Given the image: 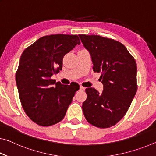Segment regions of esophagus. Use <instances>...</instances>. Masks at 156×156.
Listing matches in <instances>:
<instances>
[{
    "label": "esophagus",
    "instance_id": "esophagus-1",
    "mask_svg": "<svg viewBox=\"0 0 156 156\" xmlns=\"http://www.w3.org/2000/svg\"><path fill=\"white\" fill-rule=\"evenodd\" d=\"M80 89L81 91H84V89H85V87H84L83 86H80Z\"/></svg>",
    "mask_w": 156,
    "mask_h": 156
}]
</instances>
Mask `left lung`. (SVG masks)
I'll return each instance as SVG.
<instances>
[{"instance_id": "obj_1", "label": "left lung", "mask_w": 156, "mask_h": 156, "mask_svg": "<svg viewBox=\"0 0 156 156\" xmlns=\"http://www.w3.org/2000/svg\"><path fill=\"white\" fill-rule=\"evenodd\" d=\"M90 53L94 72L101 73L104 89L99 94L86 89L87 98L83 104L86 120L98 128H109L125 116L136 94V60L120 42L98 35H79Z\"/></svg>"}]
</instances>
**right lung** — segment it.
<instances>
[{"label":"right lung","instance_id":"obj_1","mask_svg":"<svg viewBox=\"0 0 156 156\" xmlns=\"http://www.w3.org/2000/svg\"><path fill=\"white\" fill-rule=\"evenodd\" d=\"M77 35L52 34L38 39L20 56L16 81L22 107L37 125L49 126L64 118L80 86L51 79L62 68L66 54L80 44Z\"/></svg>","mask_w":156,"mask_h":156}]
</instances>
